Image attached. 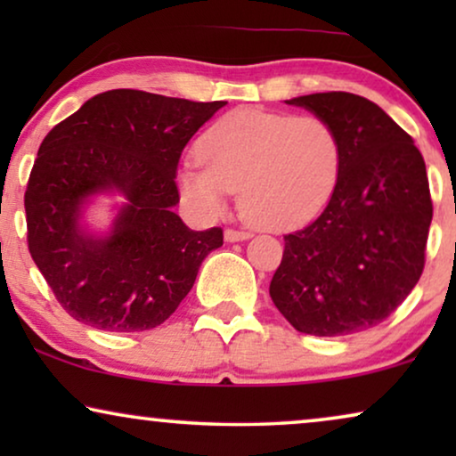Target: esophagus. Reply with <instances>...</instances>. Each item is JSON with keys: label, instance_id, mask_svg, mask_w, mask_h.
<instances>
[{"label": "esophagus", "instance_id": "obj_1", "mask_svg": "<svg viewBox=\"0 0 456 456\" xmlns=\"http://www.w3.org/2000/svg\"><path fill=\"white\" fill-rule=\"evenodd\" d=\"M247 239H251V232H242V230H232V228H228L226 232H224V240L226 242H239Z\"/></svg>", "mask_w": 456, "mask_h": 456}]
</instances>
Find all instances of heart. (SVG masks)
<instances>
[{"label": "heart", "instance_id": "obj_1", "mask_svg": "<svg viewBox=\"0 0 456 456\" xmlns=\"http://www.w3.org/2000/svg\"><path fill=\"white\" fill-rule=\"evenodd\" d=\"M201 164L178 170L180 192L208 216L239 191L240 214L259 230H290L320 216L342 167V142L320 116L236 110L199 139Z\"/></svg>", "mask_w": 456, "mask_h": 456}]
</instances>
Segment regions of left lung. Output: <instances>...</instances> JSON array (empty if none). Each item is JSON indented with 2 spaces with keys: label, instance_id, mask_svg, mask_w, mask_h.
<instances>
[{
  "label": "left lung",
  "instance_id": "obj_1",
  "mask_svg": "<svg viewBox=\"0 0 456 456\" xmlns=\"http://www.w3.org/2000/svg\"><path fill=\"white\" fill-rule=\"evenodd\" d=\"M289 105L330 122L342 167L326 209L284 236L270 297L290 326L345 336L378 326L419 282L432 199L419 149L382 108L353 93H314Z\"/></svg>",
  "mask_w": 456,
  "mask_h": 456
}]
</instances>
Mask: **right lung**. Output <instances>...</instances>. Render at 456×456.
Masks as SVG:
<instances>
[{
    "label": "right lung",
    "instance_id": "right-lung-1",
    "mask_svg": "<svg viewBox=\"0 0 456 456\" xmlns=\"http://www.w3.org/2000/svg\"><path fill=\"white\" fill-rule=\"evenodd\" d=\"M224 105L116 89L89 99L43 139L24 192L28 251L74 320L142 332L189 295L224 234L197 232L174 214V178L186 142ZM99 194L123 197L105 233L84 224Z\"/></svg>",
    "mask_w": 456,
    "mask_h": 456
}]
</instances>
